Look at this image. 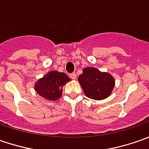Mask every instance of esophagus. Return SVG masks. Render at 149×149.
Wrapping results in <instances>:
<instances>
[{
  "label": "esophagus",
  "instance_id": "obj_1",
  "mask_svg": "<svg viewBox=\"0 0 149 149\" xmlns=\"http://www.w3.org/2000/svg\"><path fill=\"white\" fill-rule=\"evenodd\" d=\"M70 77H71L72 79L75 80L76 78H77V74H76L75 72H72V73H71V74H70Z\"/></svg>",
  "mask_w": 149,
  "mask_h": 149
}]
</instances>
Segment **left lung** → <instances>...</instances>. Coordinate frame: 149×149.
<instances>
[{"mask_svg":"<svg viewBox=\"0 0 149 149\" xmlns=\"http://www.w3.org/2000/svg\"><path fill=\"white\" fill-rule=\"evenodd\" d=\"M85 95L93 100H103L111 94L115 86L114 77L95 68H86L78 77Z\"/></svg>","mask_w":149,"mask_h":149,"instance_id":"obj_1","label":"left lung"}]
</instances>
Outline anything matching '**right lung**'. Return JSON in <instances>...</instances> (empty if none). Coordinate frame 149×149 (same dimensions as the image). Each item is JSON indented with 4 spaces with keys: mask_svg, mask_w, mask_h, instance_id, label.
Segmentation results:
<instances>
[{
    "mask_svg": "<svg viewBox=\"0 0 149 149\" xmlns=\"http://www.w3.org/2000/svg\"><path fill=\"white\" fill-rule=\"evenodd\" d=\"M70 81L68 76L63 72L51 71L35 83L34 89L45 100H57L62 95L63 86Z\"/></svg>",
    "mask_w": 149,
    "mask_h": 149,
    "instance_id": "obj_1",
    "label": "right lung"
}]
</instances>
